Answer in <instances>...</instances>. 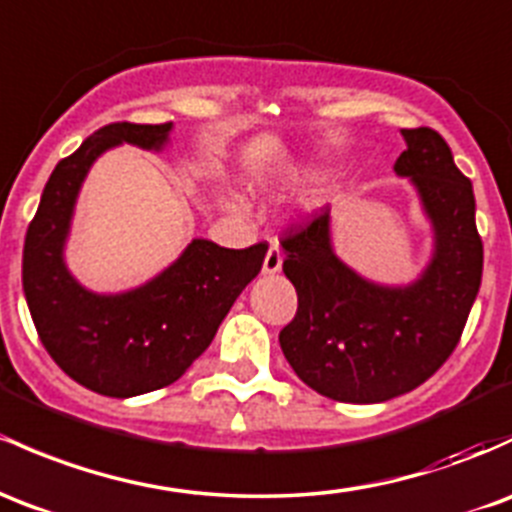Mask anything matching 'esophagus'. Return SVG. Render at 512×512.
<instances>
[{"mask_svg":"<svg viewBox=\"0 0 512 512\" xmlns=\"http://www.w3.org/2000/svg\"><path fill=\"white\" fill-rule=\"evenodd\" d=\"M282 247H279L277 240H269V250H267V257H265V265H262V272L265 274H277L279 269H282Z\"/></svg>","mask_w":512,"mask_h":512,"instance_id":"1","label":"esophagus"}]
</instances>
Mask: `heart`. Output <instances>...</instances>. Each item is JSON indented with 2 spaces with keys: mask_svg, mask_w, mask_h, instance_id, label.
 Wrapping results in <instances>:
<instances>
[{
  "mask_svg": "<svg viewBox=\"0 0 512 512\" xmlns=\"http://www.w3.org/2000/svg\"><path fill=\"white\" fill-rule=\"evenodd\" d=\"M230 206H233V204H230Z\"/></svg>",
  "mask_w": 512,
  "mask_h": 512,
  "instance_id": "heart-1",
  "label": "heart"
}]
</instances>
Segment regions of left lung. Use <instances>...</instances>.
Here are the masks:
<instances>
[{"instance_id": "8db88e82", "label": "left lung", "mask_w": 512, "mask_h": 512, "mask_svg": "<svg viewBox=\"0 0 512 512\" xmlns=\"http://www.w3.org/2000/svg\"><path fill=\"white\" fill-rule=\"evenodd\" d=\"M393 170L418 189L435 233L425 272L408 286L359 277L335 255L330 209L286 230L284 274L299 308L279 345L303 384L342 403H381L428 381L457 347L484 269L471 182L432 128H403Z\"/></svg>"}]
</instances>
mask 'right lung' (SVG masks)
I'll use <instances>...</instances> for the list:
<instances>
[{"label":"right lung","mask_w":512,"mask_h":512,"mask_svg":"<svg viewBox=\"0 0 512 512\" xmlns=\"http://www.w3.org/2000/svg\"><path fill=\"white\" fill-rule=\"evenodd\" d=\"M172 123H109L60 160L24 243V294L43 347L63 372L101 396L170 386L211 345L221 320L265 262L267 245L228 250L196 238L165 272L123 294H94L65 267V240L89 167L131 143L160 150Z\"/></svg>","instance_id":"add662e5"}]
</instances>
